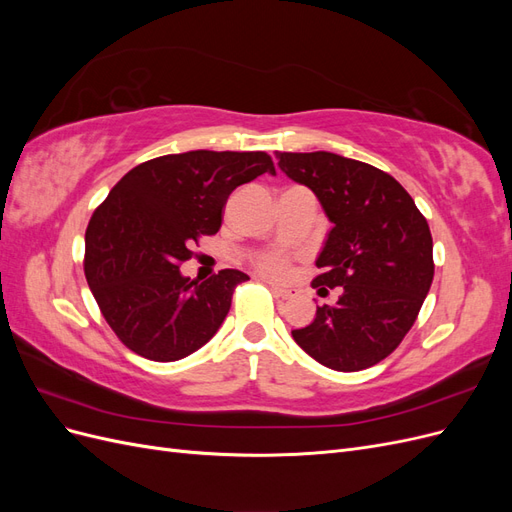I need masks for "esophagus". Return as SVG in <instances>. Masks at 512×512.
Here are the masks:
<instances>
[{"mask_svg":"<svg viewBox=\"0 0 512 512\" xmlns=\"http://www.w3.org/2000/svg\"><path fill=\"white\" fill-rule=\"evenodd\" d=\"M271 290H273L275 297H282V299H290L292 297V290L282 288V286H277V284H271Z\"/></svg>","mask_w":512,"mask_h":512,"instance_id":"esophagus-1","label":"esophagus"}]
</instances>
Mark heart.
Returning <instances> with one entry per match:
<instances>
[{
	"label": "heart",
	"instance_id": "obj_1",
	"mask_svg": "<svg viewBox=\"0 0 512 512\" xmlns=\"http://www.w3.org/2000/svg\"><path fill=\"white\" fill-rule=\"evenodd\" d=\"M258 269L271 277H286L290 273V262L282 254H271L258 262Z\"/></svg>",
	"mask_w": 512,
	"mask_h": 512
}]
</instances>
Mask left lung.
<instances>
[{"instance_id":"8db88e82","label":"left lung","mask_w":512,"mask_h":512,"mask_svg":"<svg viewBox=\"0 0 512 512\" xmlns=\"http://www.w3.org/2000/svg\"><path fill=\"white\" fill-rule=\"evenodd\" d=\"M275 158L316 194L333 224L312 286L320 294L339 288V299L294 329V342L335 371L376 365L412 329L431 288L429 224L401 183L376 166L329 151H277Z\"/></svg>"}]
</instances>
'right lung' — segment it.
Masks as SVG:
<instances>
[{
	"instance_id": "1",
	"label": "right lung",
	"mask_w": 512,
	"mask_h": 512,
	"mask_svg": "<svg viewBox=\"0 0 512 512\" xmlns=\"http://www.w3.org/2000/svg\"><path fill=\"white\" fill-rule=\"evenodd\" d=\"M275 175L265 151L170 153L134 166L108 192L85 232V277L123 346L170 363L218 333L235 288L250 280L224 269L209 280L183 277L192 245L215 235L232 190Z\"/></svg>"
}]
</instances>
